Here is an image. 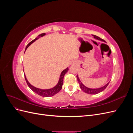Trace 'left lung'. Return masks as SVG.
<instances>
[{"instance_id":"1","label":"left lung","mask_w":133,"mask_h":133,"mask_svg":"<svg viewBox=\"0 0 133 133\" xmlns=\"http://www.w3.org/2000/svg\"><path fill=\"white\" fill-rule=\"evenodd\" d=\"M92 36H93L94 38L95 39H96L99 40V41H103V42H104V40H103V39H101L100 38H99V37H98V36H96L95 35H92ZM76 78H77V80H78V82H79V83L80 84V88H81V89L84 92H86V93L89 94H96L99 93V92H100L103 91L107 87L109 83V82L108 83L105 85H104V86H103V87H102L101 88H96V89H91V88H87V87H85V85H83V84L80 80V79L79 78V76H78V75H76Z\"/></svg>"}]
</instances>
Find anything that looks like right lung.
I'll return each instance as SVG.
<instances>
[{"label": "right lung", "instance_id": "obj_1", "mask_svg": "<svg viewBox=\"0 0 133 133\" xmlns=\"http://www.w3.org/2000/svg\"><path fill=\"white\" fill-rule=\"evenodd\" d=\"M45 35V33H42V34H39L35 39L33 40V41H31L29 44H28V45L26 46L25 50L28 48V46H29L30 45H31V44L33 43V42H34L36 41V40L38 39L39 38L43 37V36H44ZM68 70H69L68 68H66L65 69H64L62 72L61 74H60V75L59 82H58V83L57 85H56L54 87L51 88V89H39V88H36V87L33 86L29 83V82L28 81V80L26 78L25 75H24V76H25V79L26 82L28 84V87H29L34 92H35V93H37V94H38L39 95L44 96V97H49V96H52L54 95L55 94H57L58 92L62 89L63 84L64 76V75L66 74V73L68 71Z\"/></svg>", "mask_w": 133, "mask_h": 133}]
</instances>
